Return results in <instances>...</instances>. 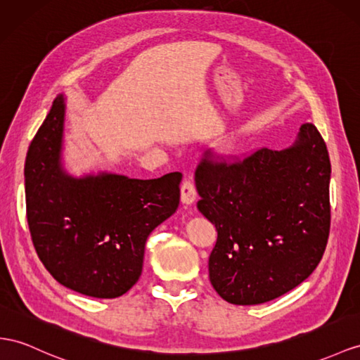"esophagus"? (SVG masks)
I'll return each instance as SVG.
<instances>
[{"label":"esophagus","instance_id":"34e87169","mask_svg":"<svg viewBox=\"0 0 360 360\" xmlns=\"http://www.w3.org/2000/svg\"><path fill=\"white\" fill-rule=\"evenodd\" d=\"M198 198V193H196V187L195 184H193V181L190 178H187L186 181L182 182L181 186V200L184 205H191L193 202L196 200Z\"/></svg>","mask_w":360,"mask_h":360}]
</instances>
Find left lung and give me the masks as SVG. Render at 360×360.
<instances>
[{"mask_svg":"<svg viewBox=\"0 0 360 360\" xmlns=\"http://www.w3.org/2000/svg\"><path fill=\"white\" fill-rule=\"evenodd\" d=\"M330 173L311 123L288 149L263 147L237 162L202 158L198 208L217 229L208 272L225 301L268 302L316 269L330 233Z\"/></svg>","mask_w":360,"mask_h":360,"instance_id":"obj_1","label":"left lung"}]
</instances>
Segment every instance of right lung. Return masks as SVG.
<instances>
[{
    "mask_svg": "<svg viewBox=\"0 0 360 360\" xmlns=\"http://www.w3.org/2000/svg\"><path fill=\"white\" fill-rule=\"evenodd\" d=\"M65 98L58 96L25 158L32 242L53 278L94 298L122 297L143 271L146 240L179 205L182 173L75 178L62 167Z\"/></svg>",
    "mask_w": 360,
    "mask_h": 360,
    "instance_id": "add662e5",
    "label": "right lung"
}]
</instances>
